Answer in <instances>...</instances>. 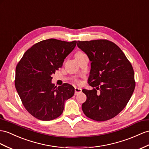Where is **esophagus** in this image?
Segmentation results:
<instances>
[{
    "label": "esophagus",
    "mask_w": 149,
    "mask_h": 149,
    "mask_svg": "<svg viewBox=\"0 0 149 149\" xmlns=\"http://www.w3.org/2000/svg\"><path fill=\"white\" fill-rule=\"evenodd\" d=\"M82 92V89L81 88H79V87H75V94H77L78 93H80Z\"/></svg>",
    "instance_id": "34e87169"
}]
</instances>
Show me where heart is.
Wrapping results in <instances>:
<instances>
[{
	"instance_id": "heart-1",
	"label": "heart",
	"mask_w": 149,
	"mask_h": 149,
	"mask_svg": "<svg viewBox=\"0 0 149 149\" xmlns=\"http://www.w3.org/2000/svg\"><path fill=\"white\" fill-rule=\"evenodd\" d=\"M82 54H84V53H83L82 52H77V53H76L75 56H78V55H82Z\"/></svg>"
}]
</instances>
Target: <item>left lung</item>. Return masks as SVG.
I'll return each mask as SVG.
<instances>
[{
	"label": "left lung",
	"mask_w": 149,
	"mask_h": 149,
	"mask_svg": "<svg viewBox=\"0 0 149 149\" xmlns=\"http://www.w3.org/2000/svg\"><path fill=\"white\" fill-rule=\"evenodd\" d=\"M77 47L91 62L88 82L96 87L82 90L87 96L82 105V111L95 121L111 119L125 108L134 91L132 64L121 49L107 40L78 41ZM97 90L100 91L99 94Z\"/></svg>",
	"instance_id": "obj_1"
}]
</instances>
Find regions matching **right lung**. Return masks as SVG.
<instances>
[{"label":"right lung","instance_id":"add662e5","mask_svg":"<svg viewBox=\"0 0 149 149\" xmlns=\"http://www.w3.org/2000/svg\"><path fill=\"white\" fill-rule=\"evenodd\" d=\"M77 41L48 39L25 52L16 68L15 87L26 109L38 120L49 121L63 113L65 101L74 96L69 84L55 86L52 75L62 66Z\"/></svg>","mask_w":149,"mask_h":149}]
</instances>
